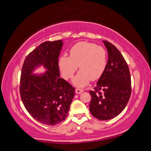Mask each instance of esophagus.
Masks as SVG:
<instances>
[{"label":"esophagus","mask_w":151,"mask_h":151,"mask_svg":"<svg viewBox=\"0 0 151 151\" xmlns=\"http://www.w3.org/2000/svg\"><path fill=\"white\" fill-rule=\"evenodd\" d=\"M83 92V90H81V89H76V90H75V92L78 94H81V93H82Z\"/></svg>","instance_id":"1"}]
</instances>
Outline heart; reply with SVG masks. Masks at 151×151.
Instances as JSON below:
<instances>
[{"label":"heart","mask_w":151,"mask_h":151,"mask_svg":"<svg viewBox=\"0 0 151 151\" xmlns=\"http://www.w3.org/2000/svg\"><path fill=\"white\" fill-rule=\"evenodd\" d=\"M107 64L105 48L88 42H80L70 50V56L62 55L58 59V66L65 79L73 77L78 68L79 72L73 78V83L78 88L88 86L91 80L99 79Z\"/></svg>","instance_id":"obj_1"}]
</instances>
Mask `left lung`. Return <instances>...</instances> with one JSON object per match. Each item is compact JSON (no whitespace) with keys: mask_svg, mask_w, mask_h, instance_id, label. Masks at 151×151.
I'll return each instance as SVG.
<instances>
[{"mask_svg":"<svg viewBox=\"0 0 151 151\" xmlns=\"http://www.w3.org/2000/svg\"><path fill=\"white\" fill-rule=\"evenodd\" d=\"M103 42L107 50V64L94 90L90 91V111L99 120H108L124 109L131 96V81L128 65L120 52L110 42Z\"/></svg>","mask_w":151,"mask_h":151,"instance_id":"left-lung-1","label":"left lung"}]
</instances>
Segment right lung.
<instances>
[{
  "instance_id": "right-lung-1",
  "label": "right lung",
  "mask_w": 151,
  "mask_h": 151,
  "mask_svg": "<svg viewBox=\"0 0 151 151\" xmlns=\"http://www.w3.org/2000/svg\"><path fill=\"white\" fill-rule=\"evenodd\" d=\"M63 40L45 42L27 56L20 77L21 99L27 111L42 124H58L68 116L75 89L59 77L58 59ZM43 66L44 73H34Z\"/></svg>"
}]
</instances>
